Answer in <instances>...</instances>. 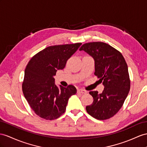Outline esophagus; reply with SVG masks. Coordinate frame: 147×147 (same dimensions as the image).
Returning a JSON list of instances; mask_svg holds the SVG:
<instances>
[{"instance_id":"esophagus-1","label":"esophagus","mask_w":147,"mask_h":147,"mask_svg":"<svg viewBox=\"0 0 147 147\" xmlns=\"http://www.w3.org/2000/svg\"><path fill=\"white\" fill-rule=\"evenodd\" d=\"M78 93H81V94H86V93H87V91H85V90H84V89H78Z\"/></svg>"}]
</instances>
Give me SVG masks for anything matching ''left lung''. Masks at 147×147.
<instances>
[{
	"mask_svg": "<svg viewBox=\"0 0 147 147\" xmlns=\"http://www.w3.org/2000/svg\"><path fill=\"white\" fill-rule=\"evenodd\" d=\"M83 50L93 58L94 74L102 82V92L90 91L93 102L86 106L88 114L97 120L108 119L118 112L130 91V81L128 66L120 53L103 42H91L82 45Z\"/></svg>",
	"mask_w": 147,
	"mask_h": 147,
	"instance_id": "8db88e82",
	"label": "left lung"
}]
</instances>
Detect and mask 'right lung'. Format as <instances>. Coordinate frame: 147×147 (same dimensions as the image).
Returning a JSON list of instances; mask_svg holds the SVG:
<instances>
[{
    "label": "right lung",
    "mask_w": 147,
    "mask_h": 147,
    "mask_svg": "<svg viewBox=\"0 0 147 147\" xmlns=\"http://www.w3.org/2000/svg\"><path fill=\"white\" fill-rule=\"evenodd\" d=\"M82 45L48 47L30 60L25 70L22 91L35 114L46 120H54L66 111L69 97L76 93L73 85L64 88L55 84L56 71L65 68L66 61Z\"/></svg>",
    "instance_id": "right-lung-1"
}]
</instances>
